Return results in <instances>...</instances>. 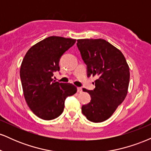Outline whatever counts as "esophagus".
<instances>
[{"mask_svg": "<svg viewBox=\"0 0 151 151\" xmlns=\"http://www.w3.org/2000/svg\"><path fill=\"white\" fill-rule=\"evenodd\" d=\"M77 91L79 93H81V92H82V89H81V87H78L77 88Z\"/></svg>", "mask_w": 151, "mask_h": 151, "instance_id": "34e87169", "label": "esophagus"}]
</instances>
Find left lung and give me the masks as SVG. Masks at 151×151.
<instances>
[{"mask_svg": "<svg viewBox=\"0 0 151 151\" xmlns=\"http://www.w3.org/2000/svg\"><path fill=\"white\" fill-rule=\"evenodd\" d=\"M77 45L87 65L88 76L97 77L94 89L83 88L91 99L81 106V111L91 122H103L113 115L127 95L129 65L120 50L105 40L79 39Z\"/></svg>", "mask_w": 151, "mask_h": 151, "instance_id": "1", "label": "left lung"}]
</instances>
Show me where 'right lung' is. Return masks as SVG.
Listing matches in <instances>:
<instances>
[{
	"mask_svg": "<svg viewBox=\"0 0 151 151\" xmlns=\"http://www.w3.org/2000/svg\"><path fill=\"white\" fill-rule=\"evenodd\" d=\"M75 42V39L50 36L31 47L22 60L20 74L24 97L33 114L43 120L61 115L65 99L77 92L74 84L52 79L53 72L60 71L61 56Z\"/></svg>",
	"mask_w": 151,
	"mask_h": 151,
	"instance_id": "obj_1",
	"label": "right lung"
}]
</instances>
